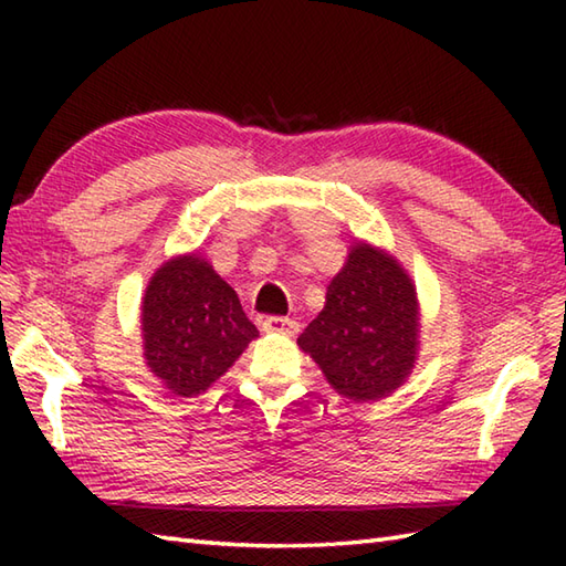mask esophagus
<instances>
[{"instance_id": "esophagus-1", "label": "esophagus", "mask_w": 566, "mask_h": 566, "mask_svg": "<svg viewBox=\"0 0 566 566\" xmlns=\"http://www.w3.org/2000/svg\"><path fill=\"white\" fill-rule=\"evenodd\" d=\"M262 331L264 333H280V335H296L298 323L294 318H286V316H270V318L262 321Z\"/></svg>"}]
</instances>
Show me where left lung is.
Wrapping results in <instances>:
<instances>
[{
  "label": "left lung",
  "instance_id": "left-lung-1",
  "mask_svg": "<svg viewBox=\"0 0 566 566\" xmlns=\"http://www.w3.org/2000/svg\"><path fill=\"white\" fill-rule=\"evenodd\" d=\"M296 343L345 399H387L418 359L420 306L411 274L387 250L355 240L328 284L326 306Z\"/></svg>",
  "mask_w": 566,
  "mask_h": 566
}]
</instances>
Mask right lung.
Returning a JSON list of instances; mask_svg holds the SVG:
<instances>
[{"label":"right lung","instance_id":"add662e5","mask_svg":"<svg viewBox=\"0 0 566 566\" xmlns=\"http://www.w3.org/2000/svg\"><path fill=\"white\" fill-rule=\"evenodd\" d=\"M143 357L175 396H197L223 377L258 328L231 284L199 252L163 262L140 302Z\"/></svg>","mask_w":566,"mask_h":566}]
</instances>
